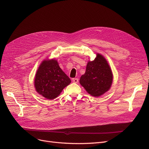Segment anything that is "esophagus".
<instances>
[{"instance_id":"34e87169","label":"esophagus","mask_w":149,"mask_h":149,"mask_svg":"<svg viewBox=\"0 0 149 149\" xmlns=\"http://www.w3.org/2000/svg\"><path fill=\"white\" fill-rule=\"evenodd\" d=\"M72 81H73L74 83H77L78 82H79V79H76V78H75V79H72Z\"/></svg>"}]
</instances>
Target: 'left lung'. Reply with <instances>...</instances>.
Wrapping results in <instances>:
<instances>
[{
	"instance_id": "obj_1",
	"label": "left lung",
	"mask_w": 149,
	"mask_h": 149,
	"mask_svg": "<svg viewBox=\"0 0 149 149\" xmlns=\"http://www.w3.org/2000/svg\"><path fill=\"white\" fill-rule=\"evenodd\" d=\"M96 58L89 61L84 74L80 79V83L93 97H98L111 89L113 82V74L107 60L97 53Z\"/></svg>"
}]
</instances>
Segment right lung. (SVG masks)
Instances as JSON below:
<instances>
[{
	"instance_id": "1",
	"label": "right lung",
	"mask_w": 149,
	"mask_h": 149,
	"mask_svg": "<svg viewBox=\"0 0 149 149\" xmlns=\"http://www.w3.org/2000/svg\"><path fill=\"white\" fill-rule=\"evenodd\" d=\"M71 80L63 71L57 60H44L39 66L34 79V87L38 94L48 100L57 98Z\"/></svg>"
}]
</instances>
